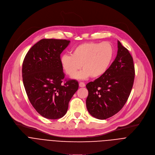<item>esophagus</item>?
I'll return each mask as SVG.
<instances>
[{"instance_id":"obj_1","label":"esophagus","mask_w":155,"mask_h":155,"mask_svg":"<svg viewBox=\"0 0 155 155\" xmlns=\"http://www.w3.org/2000/svg\"><path fill=\"white\" fill-rule=\"evenodd\" d=\"M79 86L80 87H84L85 86V84L83 82H80L79 83Z\"/></svg>"}]
</instances>
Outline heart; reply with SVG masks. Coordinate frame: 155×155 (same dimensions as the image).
<instances>
[{
  "label": "heart",
  "instance_id": "b5f03b06",
  "mask_svg": "<svg viewBox=\"0 0 155 155\" xmlns=\"http://www.w3.org/2000/svg\"><path fill=\"white\" fill-rule=\"evenodd\" d=\"M114 55V50L109 42H87L77 46L72 54H65L61 58V64L65 72L73 75L81 66L82 71L74 75L77 79L103 75L109 68Z\"/></svg>",
  "mask_w": 155,
  "mask_h": 155
}]
</instances>
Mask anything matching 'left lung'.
Segmentation results:
<instances>
[{"label":"left lung","mask_w":155,"mask_h":155,"mask_svg":"<svg viewBox=\"0 0 155 155\" xmlns=\"http://www.w3.org/2000/svg\"><path fill=\"white\" fill-rule=\"evenodd\" d=\"M135 75L133 59L127 49L118 41L117 55L107 72L86 87V104L93 117L105 120L123 107L131 92Z\"/></svg>","instance_id":"8db88e82"}]
</instances>
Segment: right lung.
I'll return each instance as SVG.
<instances>
[{"label": "right lung", "instance_id": "1", "mask_svg": "<svg viewBox=\"0 0 155 155\" xmlns=\"http://www.w3.org/2000/svg\"><path fill=\"white\" fill-rule=\"evenodd\" d=\"M69 43L62 39H41L28 51L23 61L22 76L29 100L36 111L47 119L64 117L78 88L75 80L62 83L65 75L60 54Z\"/></svg>", "mask_w": 155, "mask_h": 155}]
</instances>
